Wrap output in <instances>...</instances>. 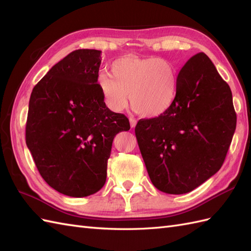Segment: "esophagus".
<instances>
[{"mask_svg":"<svg viewBox=\"0 0 251 251\" xmlns=\"http://www.w3.org/2000/svg\"><path fill=\"white\" fill-rule=\"evenodd\" d=\"M130 125H131V127H135L136 125H137V120H136L135 118L131 117L130 118Z\"/></svg>","mask_w":251,"mask_h":251,"instance_id":"esophagus-1","label":"esophagus"}]
</instances>
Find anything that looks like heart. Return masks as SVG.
<instances>
[{"label":"heart","instance_id":"obj_1","mask_svg":"<svg viewBox=\"0 0 251 251\" xmlns=\"http://www.w3.org/2000/svg\"><path fill=\"white\" fill-rule=\"evenodd\" d=\"M105 104L115 112L127 105V95L135 111L144 117L161 115L177 94L178 73L170 60L156 57L123 56L111 65V74L97 75Z\"/></svg>","mask_w":251,"mask_h":251}]
</instances>
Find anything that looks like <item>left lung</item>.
<instances>
[{"label":"left lung","mask_w":251,"mask_h":251,"mask_svg":"<svg viewBox=\"0 0 251 251\" xmlns=\"http://www.w3.org/2000/svg\"><path fill=\"white\" fill-rule=\"evenodd\" d=\"M235 126L228 83L209 57L198 53L180 70L171 107L135 127L151 183L172 195L200 186L221 169Z\"/></svg>","instance_id":"8db88e82"}]
</instances>
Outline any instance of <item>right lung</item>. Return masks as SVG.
Returning a JSON list of instances; mask_svg holds the SVG:
<instances>
[{
	"label": "right lung",
	"instance_id": "add662e5",
	"mask_svg": "<svg viewBox=\"0 0 251 251\" xmlns=\"http://www.w3.org/2000/svg\"><path fill=\"white\" fill-rule=\"evenodd\" d=\"M101 51L78 49L53 66L29 100L26 144L41 176L58 193L87 197L107 179L116 134L130 130L97 86Z\"/></svg>",
	"mask_w": 251,
	"mask_h": 251
}]
</instances>
